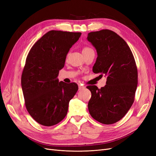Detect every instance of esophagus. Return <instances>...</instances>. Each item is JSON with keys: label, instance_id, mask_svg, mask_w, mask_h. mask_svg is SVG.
Masks as SVG:
<instances>
[{"label": "esophagus", "instance_id": "obj_1", "mask_svg": "<svg viewBox=\"0 0 156 156\" xmlns=\"http://www.w3.org/2000/svg\"><path fill=\"white\" fill-rule=\"evenodd\" d=\"M84 86H82V85H79V90H82L83 88H84Z\"/></svg>", "mask_w": 156, "mask_h": 156}]
</instances>
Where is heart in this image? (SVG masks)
<instances>
[{"instance_id":"1","label":"heart","mask_w":156,"mask_h":156,"mask_svg":"<svg viewBox=\"0 0 156 156\" xmlns=\"http://www.w3.org/2000/svg\"><path fill=\"white\" fill-rule=\"evenodd\" d=\"M88 49H90V48H84L83 49V51H87V50H88Z\"/></svg>"}]
</instances>
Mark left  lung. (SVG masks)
<instances>
[{
  "label": "left lung",
  "instance_id": "left-lung-1",
  "mask_svg": "<svg viewBox=\"0 0 156 156\" xmlns=\"http://www.w3.org/2000/svg\"><path fill=\"white\" fill-rule=\"evenodd\" d=\"M87 40L98 54L93 72L107 77L105 86L100 89L87 87L92 94L88 111L100 123L114 124L126 115L135 100L138 83L135 58L124 40L112 30L90 32Z\"/></svg>",
  "mask_w": 156,
  "mask_h": 156
}]
</instances>
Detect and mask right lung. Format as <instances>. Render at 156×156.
<instances>
[{"instance_id": "1", "label": "right lung", "mask_w": 156, "mask_h": 156, "mask_svg": "<svg viewBox=\"0 0 156 156\" xmlns=\"http://www.w3.org/2000/svg\"><path fill=\"white\" fill-rule=\"evenodd\" d=\"M81 32L51 30L32 47L21 75L27 111L41 125L57 124L66 116L69 102L78 90L76 83L59 82V70Z\"/></svg>"}]
</instances>
